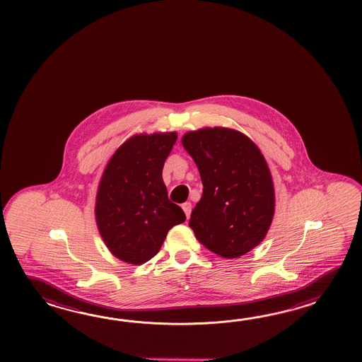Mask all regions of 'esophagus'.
<instances>
[{"label":"esophagus","mask_w":362,"mask_h":362,"mask_svg":"<svg viewBox=\"0 0 362 362\" xmlns=\"http://www.w3.org/2000/svg\"><path fill=\"white\" fill-rule=\"evenodd\" d=\"M192 203H190V202H186V203L182 204V209H184L185 215H186L187 218L190 217V214H192Z\"/></svg>","instance_id":"obj_1"}]
</instances>
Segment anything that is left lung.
<instances>
[{"instance_id": "left-lung-1", "label": "left lung", "mask_w": 362, "mask_h": 362, "mask_svg": "<svg viewBox=\"0 0 362 362\" xmlns=\"http://www.w3.org/2000/svg\"><path fill=\"white\" fill-rule=\"evenodd\" d=\"M181 142L203 184L189 221L195 238L225 259L252 251L267 237L276 211L274 184L260 148L225 127L187 132Z\"/></svg>"}]
</instances>
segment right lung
<instances>
[{
	"label": "right lung",
	"instance_id": "right-lung-1",
	"mask_svg": "<svg viewBox=\"0 0 362 362\" xmlns=\"http://www.w3.org/2000/svg\"><path fill=\"white\" fill-rule=\"evenodd\" d=\"M176 132L139 133L110 158L95 195V223L108 251L141 265L159 252L170 228L184 223L182 208L168 199L163 167Z\"/></svg>",
	"mask_w": 362,
	"mask_h": 362
}]
</instances>
